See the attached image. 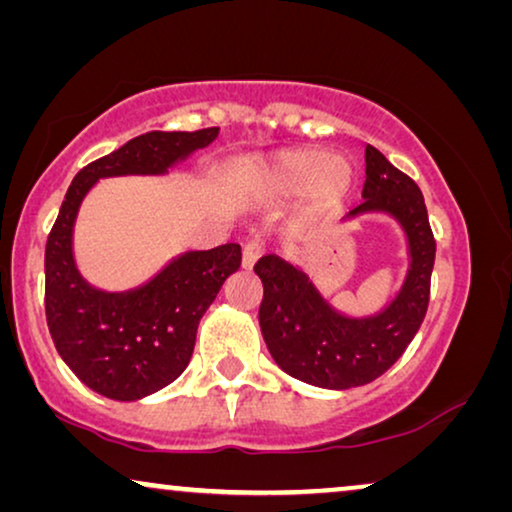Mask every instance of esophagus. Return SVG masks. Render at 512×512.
<instances>
[{
    "mask_svg": "<svg viewBox=\"0 0 512 512\" xmlns=\"http://www.w3.org/2000/svg\"><path fill=\"white\" fill-rule=\"evenodd\" d=\"M264 253L262 239H250L246 246H243V269H253L255 262Z\"/></svg>",
    "mask_w": 512,
    "mask_h": 512,
    "instance_id": "1",
    "label": "esophagus"
}]
</instances>
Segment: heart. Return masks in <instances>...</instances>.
I'll list each match as a JSON object with an SVG mask.
<instances>
[{
	"label": "heart",
	"mask_w": 512,
	"mask_h": 512,
	"mask_svg": "<svg viewBox=\"0 0 512 512\" xmlns=\"http://www.w3.org/2000/svg\"><path fill=\"white\" fill-rule=\"evenodd\" d=\"M269 183L287 197L311 192L315 211H329L348 197L355 183V169L348 160H334L325 148H299L271 164Z\"/></svg>",
	"instance_id": "heart-1"
}]
</instances>
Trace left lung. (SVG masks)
<instances>
[{
  "mask_svg": "<svg viewBox=\"0 0 512 512\" xmlns=\"http://www.w3.org/2000/svg\"><path fill=\"white\" fill-rule=\"evenodd\" d=\"M364 201L350 215L385 211L408 234L410 271L399 297L376 318L338 315L311 280L276 255L259 257L255 273L264 285L259 325L276 364L304 383L348 390L383 376L406 352L429 308L436 239L422 190L378 148L366 146Z\"/></svg>",
  "mask_w": 512,
  "mask_h": 512,
  "instance_id": "obj_1",
  "label": "left lung"
}]
</instances>
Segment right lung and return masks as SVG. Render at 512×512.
I'll use <instances>...</instances> for the list:
<instances>
[{"label": "right lung", "instance_id": "right-lung-1", "mask_svg": "<svg viewBox=\"0 0 512 512\" xmlns=\"http://www.w3.org/2000/svg\"><path fill=\"white\" fill-rule=\"evenodd\" d=\"M218 127L148 132L78 171L46 243V320L57 352L90 390L109 399L148 397L181 376L194 350L201 315L241 266V246L227 243L171 262L148 285L106 294L78 276L71 229L85 192L99 178L164 174L204 148Z\"/></svg>", "mask_w": 512, "mask_h": 512}]
</instances>
